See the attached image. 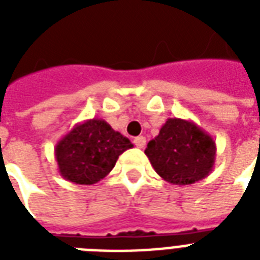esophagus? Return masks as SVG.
Instances as JSON below:
<instances>
[{"instance_id":"esophagus-1","label":"esophagus","mask_w":260,"mask_h":260,"mask_svg":"<svg viewBox=\"0 0 260 260\" xmlns=\"http://www.w3.org/2000/svg\"><path fill=\"white\" fill-rule=\"evenodd\" d=\"M135 146L138 147V148H143V147L146 146V138H143V136H138V138L134 139Z\"/></svg>"}]
</instances>
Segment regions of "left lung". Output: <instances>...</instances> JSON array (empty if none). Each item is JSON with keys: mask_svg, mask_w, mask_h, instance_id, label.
<instances>
[{"mask_svg": "<svg viewBox=\"0 0 260 260\" xmlns=\"http://www.w3.org/2000/svg\"><path fill=\"white\" fill-rule=\"evenodd\" d=\"M154 170L171 185H191L213 170L216 143L191 120L167 118L144 151Z\"/></svg>", "mask_w": 260, "mask_h": 260, "instance_id": "left-lung-1", "label": "left lung"}]
</instances>
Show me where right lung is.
Listing matches in <instances>:
<instances>
[{"label": "right lung", "instance_id": "add662e5", "mask_svg": "<svg viewBox=\"0 0 260 260\" xmlns=\"http://www.w3.org/2000/svg\"><path fill=\"white\" fill-rule=\"evenodd\" d=\"M134 144L102 118L75 124L55 146L59 174L77 185H93L112 171L118 156Z\"/></svg>", "mask_w": 260, "mask_h": 260}]
</instances>
